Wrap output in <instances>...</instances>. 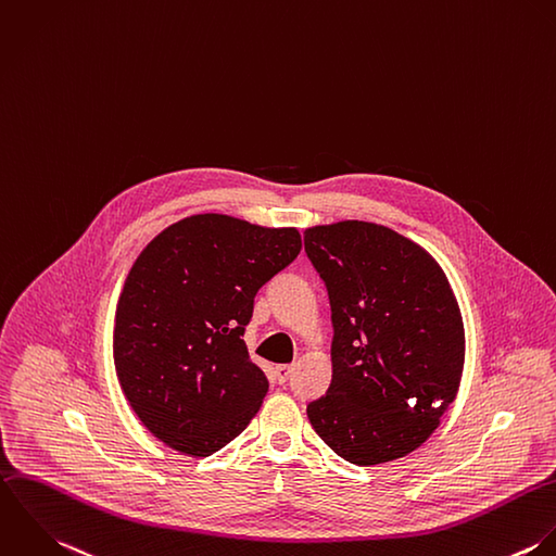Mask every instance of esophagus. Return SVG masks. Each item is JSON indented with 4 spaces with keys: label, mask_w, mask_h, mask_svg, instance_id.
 Here are the masks:
<instances>
[{
    "label": "esophagus",
    "mask_w": 556,
    "mask_h": 556,
    "mask_svg": "<svg viewBox=\"0 0 556 556\" xmlns=\"http://www.w3.org/2000/svg\"><path fill=\"white\" fill-rule=\"evenodd\" d=\"M291 370H293V367H291V365H276V369H274V372H276V379H278L280 383H285V381L289 379Z\"/></svg>",
    "instance_id": "esophagus-1"
}]
</instances>
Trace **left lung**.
Masks as SVG:
<instances>
[{
	"instance_id": "8db88e82",
	"label": "left lung",
	"mask_w": 556,
	"mask_h": 556,
	"mask_svg": "<svg viewBox=\"0 0 556 556\" xmlns=\"http://www.w3.org/2000/svg\"><path fill=\"white\" fill-rule=\"evenodd\" d=\"M332 308V381L306 414L356 466L416 451L457 396L466 334L440 263L388 226L343 219L304 230Z\"/></svg>"
}]
</instances>
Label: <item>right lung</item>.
<instances>
[{
  "mask_svg": "<svg viewBox=\"0 0 556 556\" xmlns=\"http://www.w3.org/2000/svg\"><path fill=\"white\" fill-rule=\"evenodd\" d=\"M302 250L298 228L189 215L136 258L114 319V367L142 425L206 457L237 438L269 388L243 343L256 291Z\"/></svg>",
  "mask_w": 556,
  "mask_h": 556,
  "instance_id": "add662e5",
  "label": "right lung"
}]
</instances>
